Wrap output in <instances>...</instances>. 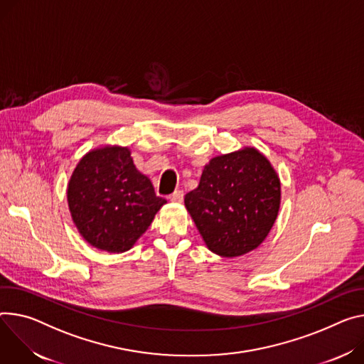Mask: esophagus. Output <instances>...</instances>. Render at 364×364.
<instances>
[{"label": "esophagus", "instance_id": "esophagus-1", "mask_svg": "<svg viewBox=\"0 0 364 364\" xmlns=\"http://www.w3.org/2000/svg\"><path fill=\"white\" fill-rule=\"evenodd\" d=\"M168 199H170L171 202H183V199H184V191H183V190H176L173 194H170Z\"/></svg>", "mask_w": 364, "mask_h": 364}]
</instances>
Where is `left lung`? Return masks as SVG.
Masks as SVG:
<instances>
[{
    "label": "left lung",
    "instance_id": "left-lung-1",
    "mask_svg": "<svg viewBox=\"0 0 364 364\" xmlns=\"http://www.w3.org/2000/svg\"><path fill=\"white\" fill-rule=\"evenodd\" d=\"M184 205L208 248L240 257L269 235L280 208V180L255 148L215 156Z\"/></svg>",
    "mask_w": 364,
    "mask_h": 364
}]
</instances>
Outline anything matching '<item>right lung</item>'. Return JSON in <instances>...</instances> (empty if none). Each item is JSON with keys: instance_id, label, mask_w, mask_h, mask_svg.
Listing matches in <instances>:
<instances>
[{"instance_id": "right-lung-1", "label": "right lung", "mask_w": 364, "mask_h": 364, "mask_svg": "<svg viewBox=\"0 0 364 364\" xmlns=\"http://www.w3.org/2000/svg\"><path fill=\"white\" fill-rule=\"evenodd\" d=\"M165 203L123 146L90 151L68 183V206L80 234L107 252L134 247Z\"/></svg>"}]
</instances>
